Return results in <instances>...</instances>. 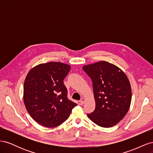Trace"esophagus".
I'll return each instance as SVG.
<instances>
[{"instance_id":"34e87169","label":"esophagus","mask_w":153,"mask_h":153,"mask_svg":"<svg viewBox=\"0 0 153 153\" xmlns=\"http://www.w3.org/2000/svg\"><path fill=\"white\" fill-rule=\"evenodd\" d=\"M84 102H85V99L83 98H81V100H80V104L81 105H84Z\"/></svg>"}]
</instances>
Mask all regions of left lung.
<instances>
[{
	"label": "left lung",
	"mask_w": 153,
	"mask_h": 153,
	"mask_svg": "<svg viewBox=\"0 0 153 153\" xmlns=\"http://www.w3.org/2000/svg\"><path fill=\"white\" fill-rule=\"evenodd\" d=\"M82 68L92 80L96 102L95 110L88 117L101 127L115 126L131 104V88L126 75L114 64L103 61Z\"/></svg>",
	"instance_id": "obj_1"
}]
</instances>
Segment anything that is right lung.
<instances>
[{
	"label": "right lung",
	"mask_w": 153,
	"mask_h": 153,
	"mask_svg": "<svg viewBox=\"0 0 153 153\" xmlns=\"http://www.w3.org/2000/svg\"><path fill=\"white\" fill-rule=\"evenodd\" d=\"M70 69L68 64L50 62L37 65L27 74L24 85V104L32 118L41 126H59L77 105L68 100L63 84Z\"/></svg>",
	"instance_id": "1"
}]
</instances>
